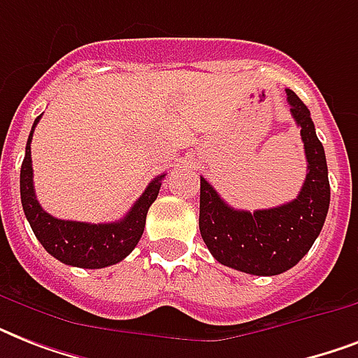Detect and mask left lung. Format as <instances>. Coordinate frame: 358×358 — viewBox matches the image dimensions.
<instances>
[{
	"label": "left lung",
	"instance_id": "left-lung-1",
	"mask_svg": "<svg viewBox=\"0 0 358 358\" xmlns=\"http://www.w3.org/2000/svg\"><path fill=\"white\" fill-rule=\"evenodd\" d=\"M289 113L305 143L306 178L297 199L269 210H234L201 176L199 229L213 258L238 271L271 277L294 267L310 250L325 223L331 202L327 159L310 111L294 91Z\"/></svg>",
	"mask_w": 358,
	"mask_h": 358
}]
</instances>
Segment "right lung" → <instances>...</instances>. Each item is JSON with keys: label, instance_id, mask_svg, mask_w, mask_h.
<instances>
[{"label": "right lung", "instance_id": "obj_1", "mask_svg": "<svg viewBox=\"0 0 358 358\" xmlns=\"http://www.w3.org/2000/svg\"><path fill=\"white\" fill-rule=\"evenodd\" d=\"M36 117L31 128L25 157L20 171V196L22 208L31 229L42 247L59 262L66 266L85 267V269H100V267L113 266L124 260L126 256L139 243L143 230H145L146 213L152 202L157 199L162 180L165 174H159L152 180L145 193L135 201L126 217L115 223H80V221H64L50 215L38 204L33 187V165H31V139L35 131Z\"/></svg>", "mask_w": 358, "mask_h": 358}]
</instances>
